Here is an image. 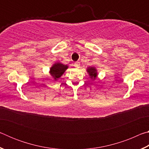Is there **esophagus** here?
I'll return each mask as SVG.
<instances>
[{
    "mask_svg": "<svg viewBox=\"0 0 149 149\" xmlns=\"http://www.w3.org/2000/svg\"><path fill=\"white\" fill-rule=\"evenodd\" d=\"M74 66H75V68H79V66H80V63L79 62H75L74 64Z\"/></svg>",
    "mask_w": 149,
    "mask_h": 149,
    "instance_id": "esophagus-1",
    "label": "esophagus"
}]
</instances>
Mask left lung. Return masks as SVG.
<instances>
[{
  "instance_id": "1",
  "label": "left lung",
  "mask_w": 149,
  "mask_h": 149,
  "mask_svg": "<svg viewBox=\"0 0 149 149\" xmlns=\"http://www.w3.org/2000/svg\"><path fill=\"white\" fill-rule=\"evenodd\" d=\"M87 72L88 74H89V75L90 77L93 79H96V77H97V70L96 69V68L95 67H89L87 68Z\"/></svg>"
}]
</instances>
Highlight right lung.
<instances>
[{
	"label": "right lung",
	"instance_id": "obj_1",
	"mask_svg": "<svg viewBox=\"0 0 149 149\" xmlns=\"http://www.w3.org/2000/svg\"><path fill=\"white\" fill-rule=\"evenodd\" d=\"M68 68V65L63 64L60 62H56L50 68L49 73L54 80H57L64 74L65 70Z\"/></svg>",
	"mask_w": 149,
	"mask_h": 149
}]
</instances>
